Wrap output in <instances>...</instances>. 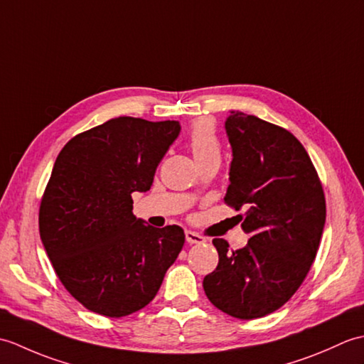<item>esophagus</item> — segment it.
Here are the masks:
<instances>
[{
  "label": "esophagus",
  "instance_id": "obj_1",
  "mask_svg": "<svg viewBox=\"0 0 364 364\" xmlns=\"http://www.w3.org/2000/svg\"><path fill=\"white\" fill-rule=\"evenodd\" d=\"M186 242L188 244H202V242H205V237L202 236V235H198V233H196V231H186Z\"/></svg>",
  "mask_w": 364,
  "mask_h": 364
}]
</instances>
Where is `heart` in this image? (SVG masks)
<instances>
[{"instance_id": "b5f03b06", "label": "heart", "mask_w": 364, "mask_h": 364, "mask_svg": "<svg viewBox=\"0 0 364 364\" xmlns=\"http://www.w3.org/2000/svg\"><path fill=\"white\" fill-rule=\"evenodd\" d=\"M189 145L197 164H202V162L210 159L220 158V144L218 136L214 133L211 122L202 120L197 123L191 133Z\"/></svg>"}]
</instances>
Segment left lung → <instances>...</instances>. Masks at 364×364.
<instances>
[{"label":"left lung","mask_w":364,"mask_h":364,"mask_svg":"<svg viewBox=\"0 0 364 364\" xmlns=\"http://www.w3.org/2000/svg\"><path fill=\"white\" fill-rule=\"evenodd\" d=\"M225 133L233 159L225 202L239 210L245 247L228 252L214 239L219 264L203 278L211 304L237 319L278 310L299 289L319 249L326 197L313 162L289 131L230 111Z\"/></svg>","instance_id":"left-lung-1"}]
</instances>
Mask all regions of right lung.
<instances>
[{"mask_svg":"<svg viewBox=\"0 0 364 364\" xmlns=\"http://www.w3.org/2000/svg\"><path fill=\"white\" fill-rule=\"evenodd\" d=\"M180 131L176 120L115 117L75 136L56 158L38 230L59 280L87 310L139 311L181 252L183 228L146 225L131 198L150 189Z\"/></svg>","mask_w":364,"mask_h":364,"instance_id":"1","label":"right lung"}]
</instances>
